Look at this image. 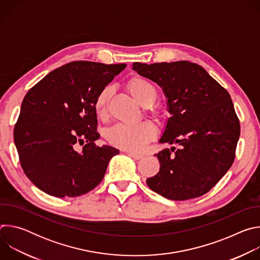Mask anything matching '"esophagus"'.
<instances>
[{"instance_id": "34e87169", "label": "esophagus", "mask_w": 260, "mask_h": 260, "mask_svg": "<svg viewBox=\"0 0 260 260\" xmlns=\"http://www.w3.org/2000/svg\"><path fill=\"white\" fill-rule=\"evenodd\" d=\"M127 154H128L131 157H133L134 159H140V158H142V157H143V154H141V153H136V152H127Z\"/></svg>"}]
</instances>
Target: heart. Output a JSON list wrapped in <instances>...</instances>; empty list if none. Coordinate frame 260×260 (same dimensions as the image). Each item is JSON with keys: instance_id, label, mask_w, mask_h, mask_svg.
Instances as JSON below:
<instances>
[{"instance_id": "obj_1", "label": "heart", "mask_w": 260, "mask_h": 260, "mask_svg": "<svg viewBox=\"0 0 260 260\" xmlns=\"http://www.w3.org/2000/svg\"><path fill=\"white\" fill-rule=\"evenodd\" d=\"M126 89L132 96L142 106H150V114L161 119L165 116V111L160 106H151L157 98L156 87L149 81L141 76H134L126 82ZM112 89L110 86L102 88L96 94L93 102V110L98 118L104 119L108 113L109 101ZM156 135V127L151 121H142L135 125L118 124L111 127L107 132V140L116 147L124 150L138 151Z\"/></svg>"}]
</instances>
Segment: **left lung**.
<instances>
[{
  "label": "left lung",
  "instance_id": "1",
  "mask_svg": "<svg viewBox=\"0 0 260 260\" xmlns=\"http://www.w3.org/2000/svg\"><path fill=\"white\" fill-rule=\"evenodd\" d=\"M133 70L157 83L168 99L172 116L159 143L180 146L155 154L160 169L147 185L173 201L202 197L235 160L241 128L230 93L203 67L186 60L134 62Z\"/></svg>",
  "mask_w": 260,
  "mask_h": 260
}]
</instances>
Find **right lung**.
I'll list each match as a JSON object with an SVG mask.
<instances>
[{"mask_svg": "<svg viewBox=\"0 0 260 260\" xmlns=\"http://www.w3.org/2000/svg\"><path fill=\"white\" fill-rule=\"evenodd\" d=\"M125 67L72 61L27 91L14 126V143L24 174L39 189L74 198L101 183L119 150L95 145L100 135L93 102Z\"/></svg>", "mask_w": 260, "mask_h": 260, "instance_id": "right-lung-1", "label": "right lung"}]
</instances>
